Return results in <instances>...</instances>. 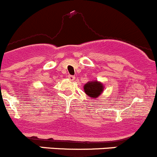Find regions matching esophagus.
I'll use <instances>...</instances> for the list:
<instances>
[{"label": "esophagus", "instance_id": "1", "mask_svg": "<svg viewBox=\"0 0 157 157\" xmlns=\"http://www.w3.org/2000/svg\"><path fill=\"white\" fill-rule=\"evenodd\" d=\"M68 78H69V80H71V81H73L74 79L75 78V77L74 76V75H69V76H68Z\"/></svg>", "mask_w": 157, "mask_h": 157}]
</instances>
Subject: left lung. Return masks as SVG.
Returning <instances> with one entry per match:
<instances>
[{
  "label": "left lung",
  "instance_id": "8db88e82",
  "mask_svg": "<svg viewBox=\"0 0 157 157\" xmlns=\"http://www.w3.org/2000/svg\"><path fill=\"white\" fill-rule=\"evenodd\" d=\"M103 85L97 81L88 82L84 86L85 92L91 98H95L98 96L100 95L101 93L103 91Z\"/></svg>",
  "mask_w": 157,
  "mask_h": 157
}]
</instances>
